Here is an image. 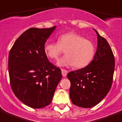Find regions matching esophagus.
<instances>
[{"instance_id":"esophagus-1","label":"esophagus","mask_w":122,"mask_h":122,"mask_svg":"<svg viewBox=\"0 0 122 122\" xmlns=\"http://www.w3.org/2000/svg\"><path fill=\"white\" fill-rule=\"evenodd\" d=\"M61 71H62V75H63V77H66L67 73H68V71L65 70V69H61Z\"/></svg>"}]
</instances>
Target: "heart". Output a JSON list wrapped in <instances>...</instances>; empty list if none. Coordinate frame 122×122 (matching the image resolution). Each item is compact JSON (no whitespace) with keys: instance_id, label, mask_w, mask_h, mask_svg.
<instances>
[{"instance_id":"heart-1","label":"heart","mask_w":122,"mask_h":122,"mask_svg":"<svg viewBox=\"0 0 122 122\" xmlns=\"http://www.w3.org/2000/svg\"><path fill=\"white\" fill-rule=\"evenodd\" d=\"M63 50L66 55L57 62L59 67L83 68L90 64L95 54L93 42L73 32L63 34L57 43H47L44 47L45 55L51 60H57Z\"/></svg>"}]
</instances>
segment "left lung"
Masks as SVG:
<instances>
[{
    "mask_svg": "<svg viewBox=\"0 0 122 122\" xmlns=\"http://www.w3.org/2000/svg\"><path fill=\"white\" fill-rule=\"evenodd\" d=\"M95 31L98 44L93 60L86 67L67 74L71 83L72 102L83 108H90L100 103L110 91L113 81L114 55L106 39Z\"/></svg>",
    "mask_w": 122,
    "mask_h": 122,
    "instance_id": "8db88e82",
    "label": "left lung"
}]
</instances>
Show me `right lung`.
<instances>
[{
    "label": "right lung",
    "instance_id": "obj_1",
    "mask_svg": "<svg viewBox=\"0 0 122 122\" xmlns=\"http://www.w3.org/2000/svg\"><path fill=\"white\" fill-rule=\"evenodd\" d=\"M56 28H30L18 38L9 55L11 88L18 99L34 108L50 104L62 77L61 70L49 61L44 47Z\"/></svg>",
    "mask_w": 122,
    "mask_h": 122
}]
</instances>
